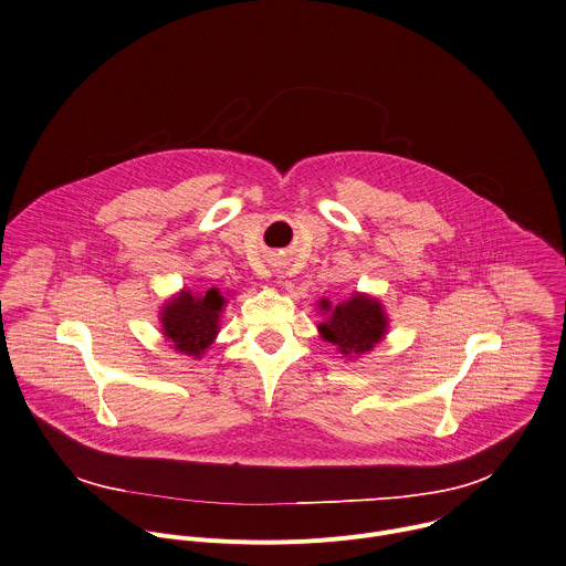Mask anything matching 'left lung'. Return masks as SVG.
<instances>
[{
    "mask_svg": "<svg viewBox=\"0 0 566 566\" xmlns=\"http://www.w3.org/2000/svg\"><path fill=\"white\" fill-rule=\"evenodd\" d=\"M322 315L319 337L337 348L346 361H357L368 355L388 335L390 319L379 297L370 293H350L339 304H331L326 297L317 302Z\"/></svg>",
    "mask_w": 566,
    "mask_h": 566,
    "instance_id": "left-lung-1",
    "label": "left lung"
}]
</instances>
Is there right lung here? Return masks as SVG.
<instances>
[{"mask_svg":"<svg viewBox=\"0 0 566 566\" xmlns=\"http://www.w3.org/2000/svg\"><path fill=\"white\" fill-rule=\"evenodd\" d=\"M229 293L220 289L191 291L180 289L160 306V328L169 346L187 357L200 359L220 333V317Z\"/></svg>","mask_w":566,"mask_h":566,"instance_id":"obj_1","label":"right lung"}]
</instances>
